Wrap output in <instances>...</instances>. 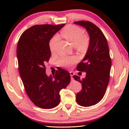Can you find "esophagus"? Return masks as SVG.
<instances>
[{
	"label": "esophagus",
	"instance_id": "esophagus-1",
	"mask_svg": "<svg viewBox=\"0 0 129 129\" xmlns=\"http://www.w3.org/2000/svg\"><path fill=\"white\" fill-rule=\"evenodd\" d=\"M70 75H71V78H72V80H73V76L75 75V74H74V73L73 72H70Z\"/></svg>",
	"mask_w": 129,
	"mask_h": 129
}]
</instances>
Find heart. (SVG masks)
<instances>
[{"label": "heart", "mask_w": 129, "mask_h": 129, "mask_svg": "<svg viewBox=\"0 0 129 129\" xmlns=\"http://www.w3.org/2000/svg\"><path fill=\"white\" fill-rule=\"evenodd\" d=\"M61 36L73 45L78 51H84L88 48L89 40L85 35V31L82 28L75 25H69L63 28L61 31ZM59 40L57 35L53 36L49 41V49L52 53L54 51L56 43ZM77 61L76 56H61L57 61L58 65L60 67L68 68Z\"/></svg>", "instance_id": "b5f03b06"}]
</instances>
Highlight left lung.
<instances>
[{"label": "left lung", "instance_id": "left-lung-1", "mask_svg": "<svg viewBox=\"0 0 129 129\" xmlns=\"http://www.w3.org/2000/svg\"><path fill=\"white\" fill-rule=\"evenodd\" d=\"M74 23L85 28L90 37L88 51L77 67L78 71L85 72L86 77L81 79L78 76H73L82 85L76 101L81 106L88 107L99 103L104 97L110 79L112 61L108 41L97 26L89 21Z\"/></svg>", "mask_w": 129, "mask_h": 129}]
</instances>
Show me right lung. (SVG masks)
<instances>
[{
    "label": "right lung",
    "mask_w": 129,
    "mask_h": 129,
    "mask_svg": "<svg viewBox=\"0 0 129 129\" xmlns=\"http://www.w3.org/2000/svg\"><path fill=\"white\" fill-rule=\"evenodd\" d=\"M64 25H34L21 34L17 43L19 72L26 93L36 106L42 109L57 106L60 91L71 81L69 72L60 68L52 76H48L45 72V65L51 56L49 41Z\"/></svg>",
    "instance_id": "1"
}]
</instances>
